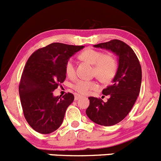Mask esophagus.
I'll return each mask as SVG.
<instances>
[{
  "label": "esophagus",
  "instance_id": "obj_1",
  "mask_svg": "<svg viewBox=\"0 0 161 161\" xmlns=\"http://www.w3.org/2000/svg\"><path fill=\"white\" fill-rule=\"evenodd\" d=\"M80 97H81V96H80V95L76 94V95H75V97H74V99H75V101H77L78 99H80Z\"/></svg>",
  "mask_w": 161,
  "mask_h": 161
}]
</instances>
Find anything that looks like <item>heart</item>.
Listing matches in <instances>:
<instances>
[{
	"label": "heart",
	"instance_id": "b5f03b06",
	"mask_svg": "<svg viewBox=\"0 0 161 161\" xmlns=\"http://www.w3.org/2000/svg\"><path fill=\"white\" fill-rule=\"evenodd\" d=\"M82 60L93 66V75L102 83H109L114 79L118 71V62L114 55L104 54L102 52L94 49H86L80 54ZM67 76L72 78L76 75L75 63L69 59L65 65ZM72 88L80 94L85 95L91 90L97 89L96 82L84 79H78L74 82Z\"/></svg>",
	"mask_w": 161,
	"mask_h": 161
}]
</instances>
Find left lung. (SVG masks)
Here are the masks:
<instances>
[{
	"instance_id": "obj_1",
	"label": "left lung",
	"mask_w": 161,
	"mask_h": 161,
	"mask_svg": "<svg viewBox=\"0 0 161 161\" xmlns=\"http://www.w3.org/2000/svg\"><path fill=\"white\" fill-rule=\"evenodd\" d=\"M93 47L114 52L119 57V67L112 85L102 91L103 95L109 97L107 102L89 97L86 114L97 124L113 126L128 114L139 96L142 81L141 66L131 47L123 41L114 39Z\"/></svg>"
}]
</instances>
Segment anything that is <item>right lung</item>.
I'll list each match as a JSON object with an SVG mask.
<instances>
[{
  "label": "right lung",
  "instance_id": "obj_1",
  "mask_svg": "<svg viewBox=\"0 0 161 161\" xmlns=\"http://www.w3.org/2000/svg\"><path fill=\"white\" fill-rule=\"evenodd\" d=\"M84 46L54 42L35 51L25 64L19 85L24 116L37 132L50 134L63 123L73 94L55 97L53 91L66 78L65 65Z\"/></svg>",
  "mask_w": 161,
  "mask_h": 161
}]
</instances>
